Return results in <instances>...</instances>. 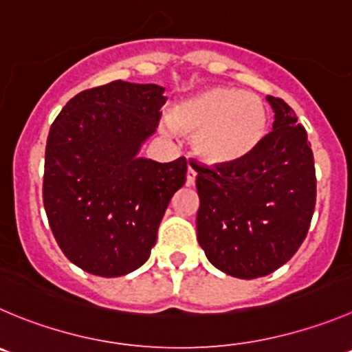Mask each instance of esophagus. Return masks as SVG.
I'll use <instances>...</instances> for the list:
<instances>
[{"instance_id": "1", "label": "esophagus", "mask_w": 352, "mask_h": 352, "mask_svg": "<svg viewBox=\"0 0 352 352\" xmlns=\"http://www.w3.org/2000/svg\"><path fill=\"white\" fill-rule=\"evenodd\" d=\"M195 178L197 173L192 166H188V170H186V186H193L195 185Z\"/></svg>"}]
</instances>
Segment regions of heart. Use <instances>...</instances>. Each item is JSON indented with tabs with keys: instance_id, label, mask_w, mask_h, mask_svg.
<instances>
[{
	"instance_id": "obj_1",
	"label": "heart",
	"mask_w": 352,
	"mask_h": 352,
	"mask_svg": "<svg viewBox=\"0 0 352 352\" xmlns=\"http://www.w3.org/2000/svg\"><path fill=\"white\" fill-rule=\"evenodd\" d=\"M176 131L193 136V152L210 166L245 160L263 143L270 113L254 93L228 86H210L170 110Z\"/></svg>"
}]
</instances>
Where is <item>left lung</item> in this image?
Returning a JSON list of instances; mask_svg holds the SVG:
<instances>
[{
	"mask_svg": "<svg viewBox=\"0 0 352 352\" xmlns=\"http://www.w3.org/2000/svg\"><path fill=\"white\" fill-rule=\"evenodd\" d=\"M273 131L245 160L197 170V239L210 264L252 280L287 263L309 230L316 176L307 133L282 98L266 96Z\"/></svg>",
	"mask_w": 352,
	"mask_h": 352,
	"instance_id": "8db88e82",
	"label": "left lung"
}]
</instances>
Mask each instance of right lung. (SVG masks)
I'll list each match as a JSON object with an SVG mask.
<instances>
[{"label": "right lung", "instance_id": "1", "mask_svg": "<svg viewBox=\"0 0 352 352\" xmlns=\"http://www.w3.org/2000/svg\"><path fill=\"white\" fill-rule=\"evenodd\" d=\"M164 88L113 81L67 102L46 142L43 202L67 259L96 276H122L150 257L186 159L140 157L157 131Z\"/></svg>", "mask_w": 352, "mask_h": 352}]
</instances>
